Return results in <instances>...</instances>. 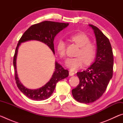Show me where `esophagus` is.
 Listing matches in <instances>:
<instances>
[{
  "label": "esophagus",
  "instance_id": "esophagus-1",
  "mask_svg": "<svg viewBox=\"0 0 123 123\" xmlns=\"http://www.w3.org/2000/svg\"><path fill=\"white\" fill-rule=\"evenodd\" d=\"M74 73L73 72H72V71H69V75L70 76H73L74 75Z\"/></svg>",
  "mask_w": 123,
  "mask_h": 123
}]
</instances>
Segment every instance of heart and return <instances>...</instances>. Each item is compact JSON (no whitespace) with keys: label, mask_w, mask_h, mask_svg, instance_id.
I'll list each match as a JSON object with an SVG mask.
<instances>
[{"label":"heart","mask_w":123,"mask_h":123,"mask_svg":"<svg viewBox=\"0 0 123 123\" xmlns=\"http://www.w3.org/2000/svg\"><path fill=\"white\" fill-rule=\"evenodd\" d=\"M71 38L80 47L76 57H69L66 60L65 64L71 70H75L80 68L84 64H90L93 61L96 55V48L90 43V39L84 34H77L72 35ZM56 49L60 56L64 57L66 53V44L63 39L57 41Z\"/></svg>","instance_id":"b5f03b06"}]
</instances>
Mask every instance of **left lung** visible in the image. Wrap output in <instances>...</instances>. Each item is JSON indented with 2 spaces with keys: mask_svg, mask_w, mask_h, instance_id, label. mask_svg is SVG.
Wrapping results in <instances>:
<instances>
[{
  "mask_svg": "<svg viewBox=\"0 0 123 123\" xmlns=\"http://www.w3.org/2000/svg\"><path fill=\"white\" fill-rule=\"evenodd\" d=\"M93 29L97 43L95 61L86 70L77 73L79 84L72 89L74 98L80 103H93L102 96L113 76V55L109 39L95 26Z\"/></svg>",
  "mask_w": 123,
  "mask_h": 123,
  "instance_id": "8db88e82",
  "label": "left lung"
}]
</instances>
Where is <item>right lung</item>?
Masks as SVG:
<instances>
[{"mask_svg": "<svg viewBox=\"0 0 123 123\" xmlns=\"http://www.w3.org/2000/svg\"><path fill=\"white\" fill-rule=\"evenodd\" d=\"M68 25L69 23L44 21L31 26L20 38L16 47L13 61L15 72V80L18 88L29 98L37 101L44 100L49 98L55 90L57 82L68 77L69 75V72L68 70L64 69L61 65L56 61L55 71L51 78L46 84L37 89H31L26 88L20 82L17 72L16 60L18 48L22 43L29 41H37L48 45L53 51V54H55L54 38L61 31L67 28Z\"/></svg>", "mask_w": 123, "mask_h": 123, "instance_id": "obj_1", "label": "right lung"}]
</instances>
